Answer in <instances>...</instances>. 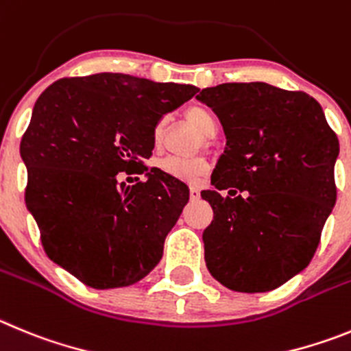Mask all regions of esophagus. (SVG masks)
Segmentation results:
<instances>
[{
	"instance_id": "obj_1",
	"label": "esophagus",
	"mask_w": 351,
	"mask_h": 351,
	"mask_svg": "<svg viewBox=\"0 0 351 351\" xmlns=\"http://www.w3.org/2000/svg\"><path fill=\"white\" fill-rule=\"evenodd\" d=\"M199 195H201V191H199L197 187H191V199H192V201L199 199Z\"/></svg>"
}]
</instances>
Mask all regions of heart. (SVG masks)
I'll list each match as a JSON object with an SVG mask.
<instances>
[{"label": "heart", "instance_id": "1", "mask_svg": "<svg viewBox=\"0 0 351 351\" xmlns=\"http://www.w3.org/2000/svg\"><path fill=\"white\" fill-rule=\"evenodd\" d=\"M187 121L197 129L203 136H213L217 131V119L213 113L204 106H191L185 112ZM164 131V121L157 122L156 129H154V140L159 141ZM159 171L164 175L173 176L182 182H199L208 173V162L201 157H192V159H182V157H166V159L157 162Z\"/></svg>", "mask_w": 351, "mask_h": 351}]
</instances>
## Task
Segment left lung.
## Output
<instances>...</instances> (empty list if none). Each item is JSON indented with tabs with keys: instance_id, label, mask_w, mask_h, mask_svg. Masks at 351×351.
<instances>
[{
	"instance_id": "1",
	"label": "left lung",
	"mask_w": 351,
	"mask_h": 351,
	"mask_svg": "<svg viewBox=\"0 0 351 351\" xmlns=\"http://www.w3.org/2000/svg\"><path fill=\"white\" fill-rule=\"evenodd\" d=\"M195 97L217 113L227 140L215 191L201 192L213 208L203 232L208 271L236 292L276 289L313 258L336 204V132L313 97L264 82L222 84Z\"/></svg>"
}]
</instances>
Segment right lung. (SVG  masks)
<instances>
[{
  "mask_svg": "<svg viewBox=\"0 0 351 351\" xmlns=\"http://www.w3.org/2000/svg\"><path fill=\"white\" fill-rule=\"evenodd\" d=\"M197 90L124 73L61 78L43 90L21 157L50 261L93 289L132 285L159 264L189 187L143 159L157 122ZM124 171L147 180L128 188L116 180Z\"/></svg>",
  "mask_w": 351,
  "mask_h": 351,
  "instance_id": "1",
  "label": "right lung"
}]
</instances>
